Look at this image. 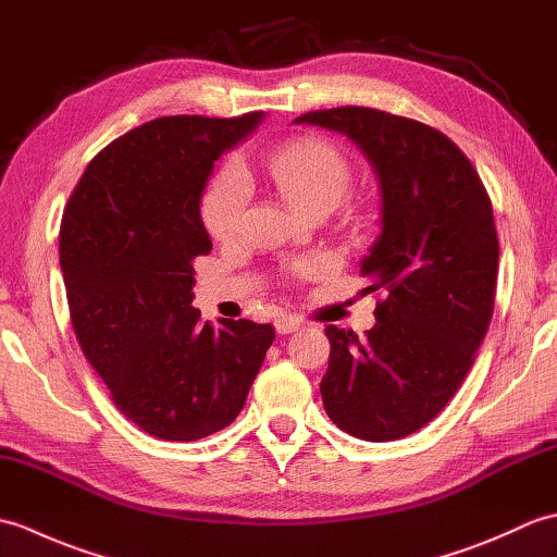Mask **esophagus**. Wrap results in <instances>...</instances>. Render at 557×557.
Returning a JSON list of instances; mask_svg holds the SVG:
<instances>
[{"mask_svg":"<svg viewBox=\"0 0 557 557\" xmlns=\"http://www.w3.org/2000/svg\"><path fill=\"white\" fill-rule=\"evenodd\" d=\"M304 323L299 321L297 315H282L275 321V330L280 335H289V333H297V330L301 327Z\"/></svg>","mask_w":557,"mask_h":557,"instance_id":"34e87169","label":"esophagus"}]
</instances>
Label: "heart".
I'll list each match as a JSON object with an SVG mask.
<instances>
[{"instance_id":"1","label":"heart","mask_w":557,"mask_h":557,"mask_svg":"<svg viewBox=\"0 0 557 557\" xmlns=\"http://www.w3.org/2000/svg\"><path fill=\"white\" fill-rule=\"evenodd\" d=\"M265 172L272 186L287 203L311 215L318 210H333L349 186V164L342 152L321 138H294L280 146L265 162ZM251 182L236 162H227L212 176L200 210L212 236L232 239L242 230Z\"/></svg>"}]
</instances>
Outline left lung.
Segmentation results:
<instances>
[{"instance_id":"obj_1","label":"left lung","mask_w":557,"mask_h":557,"mask_svg":"<svg viewBox=\"0 0 557 557\" xmlns=\"http://www.w3.org/2000/svg\"><path fill=\"white\" fill-rule=\"evenodd\" d=\"M294 124L347 136L381 186V234L361 275L383 301L363 337L325 327L321 395L337 429L371 443L397 441L441 413L486 337L498 282L491 198L453 140L407 116L333 108Z\"/></svg>"}]
</instances>
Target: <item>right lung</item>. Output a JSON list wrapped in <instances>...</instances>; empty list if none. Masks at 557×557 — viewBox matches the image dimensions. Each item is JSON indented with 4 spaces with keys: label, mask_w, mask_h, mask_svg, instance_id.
<instances>
[{
    "label": "right lung",
    "mask_w": 557,
    "mask_h": 557,
    "mask_svg": "<svg viewBox=\"0 0 557 557\" xmlns=\"http://www.w3.org/2000/svg\"><path fill=\"white\" fill-rule=\"evenodd\" d=\"M160 116L120 136L83 172L59 230L71 325L116 409L162 441L230 425L275 327L200 323L194 258L212 242L200 198L215 160L263 122Z\"/></svg>",
    "instance_id": "add662e5"
}]
</instances>
